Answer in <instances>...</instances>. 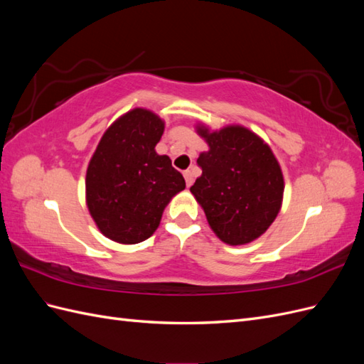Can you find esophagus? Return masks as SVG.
Here are the masks:
<instances>
[{
  "mask_svg": "<svg viewBox=\"0 0 364 364\" xmlns=\"http://www.w3.org/2000/svg\"><path fill=\"white\" fill-rule=\"evenodd\" d=\"M183 178H185V182H186V186H188V188H190V186L194 182V173H193V170L183 171Z\"/></svg>",
  "mask_w": 364,
  "mask_h": 364,
  "instance_id": "34e87169",
  "label": "esophagus"
}]
</instances>
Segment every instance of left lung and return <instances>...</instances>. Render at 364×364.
I'll return each instance as SVG.
<instances>
[{
  "label": "left lung",
  "instance_id": "left-lung-1",
  "mask_svg": "<svg viewBox=\"0 0 364 364\" xmlns=\"http://www.w3.org/2000/svg\"><path fill=\"white\" fill-rule=\"evenodd\" d=\"M196 132L209 149L197 159L202 176L191 194L223 243H252L281 211L285 185L277 156L266 141L241 124L213 130L197 123Z\"/></svg>",
  "mask_w": 364,
  "mask_h": 364
}]
</instances>
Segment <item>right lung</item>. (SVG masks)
Instances as JSON below:
<instances>
[{
	"instance_id": "obj_1",
	"label": "right lung",
	"mask_w": 364,
	"mask_h": 364,
	"mask_svg": "<svg viewBox=\"0 0 364 364\" xmlns=\"http://www.w3.org/2000/svg\"><path fill=\"white\" fill-rule=\"evenodd\" d=\"M164 119L144 107L130 109L106 129L87 164L86 206L98 230L119 245L155 234L165 206L185 190L183 176L155 147Z\"/></svg>"
}]
</instances>
